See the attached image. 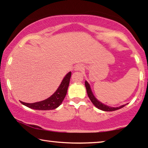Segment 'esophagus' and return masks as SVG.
<instances>
[{"mask_svg":"<svg viewBox=\"0 0 148 148\" xmlns=\"http://www.w3.org/2000/svg\"><path fill=\"white\" fill-rule=\"evenodd\" d=\"M84 66L82 64H77L76 67H75V71H82V70L84 69Z\"/></svg>","mask_w":148,"mask_h":148,"instance_id":"esophagus-1","label":"esophagus"}]
</instances>
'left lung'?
<instances>
[{
  "mask_svg": "<svg viewBox=\"0 0 148 148\" xmlns=\"http://www.w3.org/2000/svg\"><path fill=\"white\" fill-rule=\"evenodd\" d=\"M85 85H86V90H87V95H88V97L89 99L91 100V101L92 102V103L95 106H96L97 108H99L101 110H103V111H106V112H112V111H115V110H119L121 108L124 107L126 104L122 105V106H119V107H117V108H114V107H110L107 106V105H105L104 104L101 103V102H99L98 100H97L95 97H94L93 94L91 91V87H90L89 84L87 83V82H85Z\"/></svg>",
  "mask_w": 148,
  "mask_h": 148,
  "instance_id": "1",
  "label": "left lung"
}]
</instances>
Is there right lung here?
Here are the masks:
<instances>
[{"mask_svg":"<svg viewBox=\"0 0 148 148\" xmlns=\"http://www.w3.org/2000/svg\"><path fill=\"white\" fill-rule=\"evenodd\" d=\"M71 77V72H70L62 79L61 85L57 91L55 92V93L48 99L42 101L34 102V103H27V102H23L22 101H20V102L25 106L34 110H49L57 108L62 103L66 96Z\"/></svg>","mask_w":148,"mask_h":148,"instance_id":"1","label":"right lung"}]
</instances>
